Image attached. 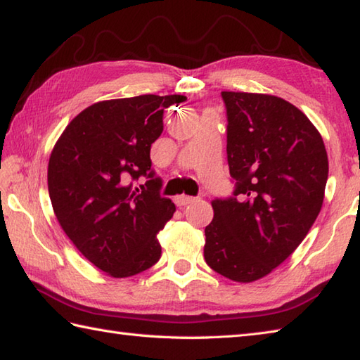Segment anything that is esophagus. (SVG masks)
<instances>
[{
  "label": "esophagus",
  "instance_id": "1",
  "mask_svg": "<svg viewBox=\"0 0 360 360\" xmlns=\"http://www.w3.org/2000/svg\"><path fill=\"white\" fill-rule=\"evenodd\" d=\"M196 200V198L195 196H187V195H181V196H178V198H176V204H178V205H181V207H182V205H184V207H186V205H188V204H192L193 201Z\"/></svg>",
  "mask_w": 360,
  "mask_h": 360
}]
</instances>
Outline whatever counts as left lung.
Returning <instances> with one entry per match:
<instances>
[{
  "label": "left lung",
  "instance_id": "8db88e82",
  "mask_svg": "<svg viewBox=\"0 0 360 360\" xmlns=\"http://www.w3.org/2000/svg\"><path fill=\"white\" fill-rule=\"evenodd\" d=\"M235 184L212 201L204 258L223 277H264L298 248L322 209L328 156L304 114L280 97L221 93Z\"/></svg>",
  "mask_w": 360,
  "mask_h": 360
}]
</instances>
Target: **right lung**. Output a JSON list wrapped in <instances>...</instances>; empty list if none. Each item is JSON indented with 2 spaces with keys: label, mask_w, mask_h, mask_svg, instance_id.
<instances>
[{
  "label": "right lung",
  "mask_w": 360,
  "mask_h": 360,
  "mask_svg": "<svg viewBox=\"0 0 360 360\" xmlns=\"http://www.w3.org/2000/svg\"><path fill=\"white\" fill-rule=\"evenodd\" d=\"M187 97L145 94L88 106L52 150L48 188L60 226L82 255L111 277L147 271L160 258L158 233L176 210L160 195L150 150L164 111ZM148 178L141 190L132 182Z\"/></svg>",
  "instance_id": "1"
}]
</instances>
